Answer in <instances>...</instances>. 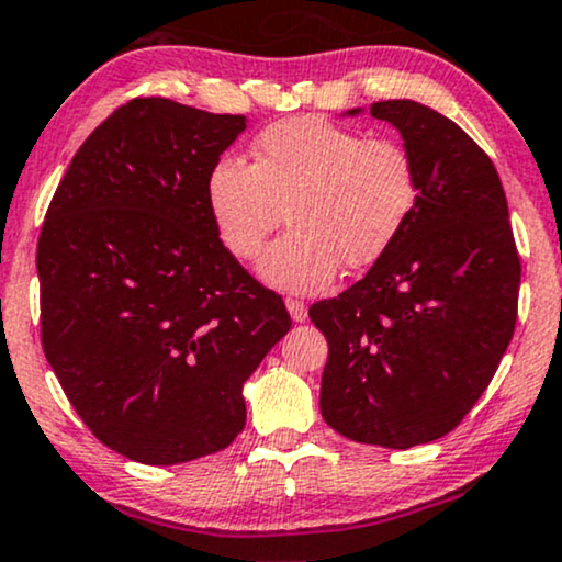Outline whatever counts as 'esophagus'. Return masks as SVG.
Here are the masks:
<instances>
[{
  "instance_id": "esophagus-1",
  "label": "esophagus",
  "mask_w": 562,
  "mask_h": 562,
  "mask_svg": "<svg viewBox=\"0 0 562 562\" xmlns=\"http://www.w3.org/2000/svg\"><path fill=\"white\" fill-rule=\"evenodd\" d=\"M286 310H289V315H292L294 323L307 321V304H304L302 300H286Z\"/></svg>"
}]
</instances>
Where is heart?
Returning <instances> with one entry per match:
<instances>
[{"label": "heart", "instance_id": "heart-1", "mask_svg": "<svg viewBox=\"0 0 562 562\" xmlns=\"http://www.w3.org/2000/svg\"><path fill=\"white\" fill-rule=\"evenodd\" d=\"M419 200V171L391 137H362L321 116L281 120L255 137L252 166L221 156L205 175V205L221 245L258 258L286 218L292 232L268 247L260 276L286 292H315L338 266L383 258Z\"/></svg>", "mask_w": 562, "mask_h": 562}]
</instances>
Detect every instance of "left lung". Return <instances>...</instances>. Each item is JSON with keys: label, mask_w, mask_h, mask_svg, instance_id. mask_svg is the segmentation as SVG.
Here are the masks:
<instances>
[{"label": "left lung", "mask_w": 562, "mask_h": 562, "mask_svg": "<svg viewBox=\"0 0 562 562\" xmlns=\"http://www.w3.org/2000/svg\"><path fill=\"white\" fill-rule=\"evenodd\" d=\"M370 114L404 137L417 207L364 279L315 302L310 321L328 338L323 419L404 450L459 427L487 391L514 338L521 260L501 177L459 124L406 99Z\"/></svg>", "instance_id": "1"}]
</instances>
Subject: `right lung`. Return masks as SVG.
I'll list each match as a JSON object with an SVG mask.
<instances>
[{
	"instance_id": "right-lung-1",
	"label": "right lung",
	"mask_w": 562,
	"mask_h": 562,
	"mask_svg": "<svg viewBox=\"0 0 562 562\" xmlns=\"http://www.w3.org/2000/svg\"><path fill=\"white\" fill-rule=\"evenodd\" d=\"M245 127L241 114L133 99L80 145L41 228L48 364L90 432L150 467L237 438L241 385L292 328L205 205L207 169Z\"/></svg>"
}]
</instances>
